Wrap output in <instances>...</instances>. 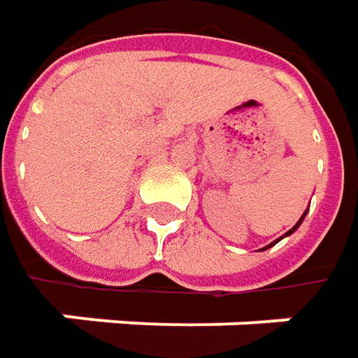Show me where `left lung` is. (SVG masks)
<instances>
[{"label":"left lung","mask_w":358,"mask_h":358,"mask_svg":"<svg viewBox=\"0 0 358 358\" xmlns=\"http://www.w3.org/2000/svg\"><path fill=\"white\" fill-rule=\"evenodd\" d=\"M305 215H307V211H305V213H303V217H301V219H299V221H296V225L293 229H289V231H287V233H285V235H282V237H289V235H291V233H295L296 229H299V225H301V223H303V219H305ZM281 237V239H282ZM281 239H277L275 241V243H279V241ZM275 243H271V245H267V247H265V249H268V247H273V245H275Z\"/></svg>","instance_id":"left-lung-1"}]
</instances>
